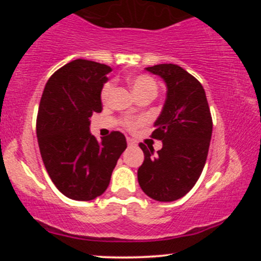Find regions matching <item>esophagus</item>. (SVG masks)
<instances>
[{
    "instance_id": "1",
    "label": "esophagus",
    "mask_w": 261,
    "mask_h": 261,
    "mask_svg": "<svg viewBox=\"0 0 261 261\" xmlns=\"http://www.w3.org/2000/svg\"><path fill=\"white\" fill-rule=\"evenodd\" d=\"M127 145L128 146H136V142L133 139H130V137H127Z\"/></svg>"
}]
</instances>
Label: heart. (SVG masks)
Returning <instances> with one entry per match:
<instances>
[{
    "label": "heart",
    "instance_id": "1",
    "mask_svg": "<svg viewBox=\"0 0 261 261\" xmlns=\"http://www.w3.org/2000/svg\"><path fill=\"white\" fill-rule=\"evenodd\" d=\"M127 82L128 85H130L131 89H133L134 94L136 95L137 98L146 97V95H151V97L154 98L155 94H157V82H155L151 76H148V74H135V76L128 77ZM113 88V81H108V82L104 83L100 91L101 101L106 103V101L109 100ZM124 124L128 130H135V128H137L143 124V120L142 119H126V120L124 121Z\"/></svg>",
    "mask_w": 261,
    "mask_h": 261
}]
</instances>
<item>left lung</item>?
Wrapping results in <instances>:
<instances>
[{"mask_svg": "<svg viewBox=\"0 0 261 261\" xmlns=\"http://www.w3.org/2000/svg\"><path fill=\"white\" fill-rule=\"evenodd\" d=\"M167 85V98L151 137L163 147L140 143L145 161L137 170L143 193L157 201L187 195L201 175L212 135V118L205 89L195 77L173 64L146 67Z\"/></svg>", "mask_w": 261, "mask_h": 261, "instance_id": "left-lung-1", "label": "left lung"}]
</instances>
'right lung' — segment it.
Listing matches in <instances>:
<instances>
[{
	"instance_id": "right-lung-1",
	"label": "right lung",
	"mask_w": 261,
	"mask_h": 261,
	"mask_svg": "<svg viewBox=\"0 0 261 261\" xmlns=\"http://www.w3.org/2000/svg\"><path fill=\"white\" fill-rule=\"evenodd\" d=\"M109 66L73 60L50 77L37 116L39 149L45 169L65 196L89 201L100 196L125 148L126 139L113 131L98 142L89 118L100 113V91Z\"/></svg>"
}]
</instances>
